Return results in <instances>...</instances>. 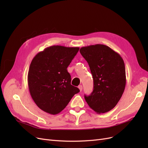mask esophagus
I'll return each mask as SVG.
<instances>
[{"instance_id": "34e87169", "label": "esophagus", "mask_w": 148, "mask_h": 148, "mask_svg": "<svg viewBox=\"0 0 148 148\" xmlns=\"http://www.w3.org/2000/svg\"><path fill=\"white\" fill-rule=\"evenodd\" d=\"M78 88H79V91H82V89H83V86H82V85H79V86H78Z\"/></svg>"}]
</instances>
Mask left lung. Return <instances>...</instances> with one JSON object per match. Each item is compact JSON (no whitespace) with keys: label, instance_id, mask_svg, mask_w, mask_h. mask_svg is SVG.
Instances as JSON below:
<instances>
[{"label":"left lung","instance_id":"left-lung-1","mask_svg":"<svg viewBox=\"0 0 148 148\" xmlns=\"http://www.w3.org/2000/svg\"><path fill=\"white\" fill-rule=\"evenodd\" d=\"M87 61L92 75L94 88L84 99L97 114L114 108L120 99L126 85L123 60L119 53L103 44H96L79 49Z\"/></svg>","mask_w":148,"mask_h":148}]
</instances>
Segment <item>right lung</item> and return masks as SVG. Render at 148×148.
I'll return each instance as SVG.
<instances>
[{
    "label": "right lung",
    "mask_w": 148,
    "mask_h": 148,
    "mask_svg": "<svg viewBox=\"0 0 148 148\" xmlns=\"http://www.w3.org/2000/svg\"><path fill=\"white\" fill-rule=\"evenodd\" d=\"M79 49L50 46L38 53L31 62L28 74L31 96L39 108L48 114L60 113L79 92L71 84L66 69Z\"/></svg>",
    "instance_id": "right-lung-1"
}]
</instances>
